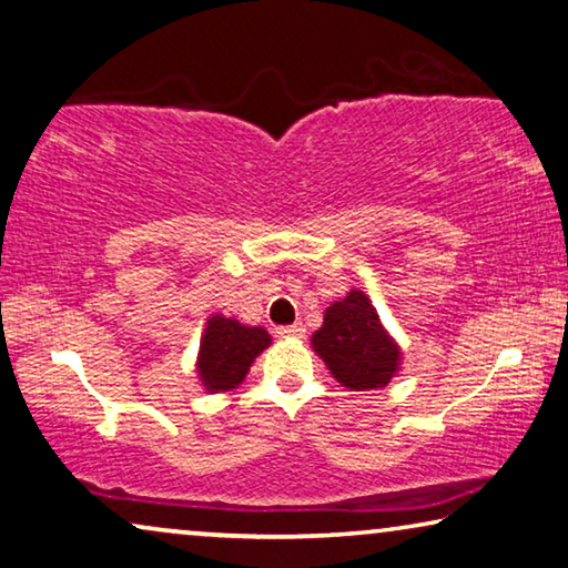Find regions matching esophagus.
<instances>
[{"label":"esophagus","instance_id":"34e87169","mask_svg":"<svg viewBox=\"0 0 568 568\" xmlns=\"http://www.w3.org/2000/svg\"><path fill=\"white\" fill-rule=\"evenodd\" d=\"M276 335H278V338H302V335H304V325H302V323H294V325L276 327Z\"/></svg>","mask_w":568,"mask_h":568}]
</instances>
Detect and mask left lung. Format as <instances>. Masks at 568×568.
<instances>
[{
  "instance_id": "8db88e82",
  "label": "left lung",
  "mask_w": 568,
  "mask_h": 568,
  "mask_svg": "<svg viewBox=\"0 0 568 568\" xmlns=\"http://www.w3.org/2000/svg\"><path fill=\"white\" fill-rule=\"evenodd\" d=\"M312 348L335 379L353 392L379 389L399 372V345L384 331L372 300L358 290L325 310V323L312 335Z\"/></svg>"
}]
</instances>
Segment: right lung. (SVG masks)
<instances>
[{
  "instance_id": "1",
  "label": "right lung",
  "mask_w": 568,
  "mask_h": 568,
  "mask_svg": "<svg viewBox=\"0 0 568 568\" xmlns=\"http://www.w3.org/2000/svg\"><path fill=\"white\" fill-rule=\"evenodd\" d=\"M271 345L264 327L241 325L233 317L212 315L200 341L196 374L207 392H230L245 379L256 356Z\"/></svg>"
}]
</instances>
